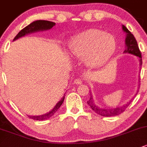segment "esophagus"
<instances>
[{"label":"esophagus","instance_id":"1","mask_svg":"<svg viewBox=\"0 0 147 147\" xmlns=\"http://www.w3.org/2000/svg\"><path fill=\"white\" fill-rule=\"evenodd\" d=\"M82 83V79H80V78H77L74 80V84H81Z\"/></svg>","mask_w":147,"mask_h":147}]
</instances>
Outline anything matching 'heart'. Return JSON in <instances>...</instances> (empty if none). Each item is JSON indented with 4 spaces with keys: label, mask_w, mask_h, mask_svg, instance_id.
Listing matches in <instances>:
<instances>
[{
    "label": "heart",
    "mask_w": 147,
    "mask_h": 147,
    "mask_svg": "<svg viewBox=\"0 0 147 147\" xmlns=\"http://www.w3.org/2000/svg\"><path fill=\"white\" fill-rule=\"evenodd\" d=\"M69 51L77 58L84 57L85 63L91 67L105 63L116 49V40L112 34L100 29H90L74 36L68 42Z\"/></svg>",
    "instance_id": "heart-1"
}]
</instances>
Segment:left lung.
<instances>
[{
	"label": "left lung",
	"mask_w": 147,
	"mask_h": 147,
	"mask_svg": "<svg viewBox=\"0 0 147 147\" xmlns=\"http://www.w3.org/2000/svg\"><path fill=\"white\" fill-rule=\"evenodd\" d=\"M123 29L125 32H126V38H125V45H126V47L125 50H124V53H128L132 54V55H136L139 58V61H140V65H142V53L138 46L137 42L136 40L135 37L131 34V32L125 27L124 25H123ZM90 93V92H89ZM88 105L90 106L91 108L97 114L102 115L104 117H110V116H115L121 114L124 110L126 109V107L129 105V103H127L125 105L122 106L120 107H116V108H112V109H103L100 108L97 106H96L94 103L93 100H92V97H90L89 101L87 102Z\"/></svg>",
	"instance_id": "obj_1"
}]
</instances>
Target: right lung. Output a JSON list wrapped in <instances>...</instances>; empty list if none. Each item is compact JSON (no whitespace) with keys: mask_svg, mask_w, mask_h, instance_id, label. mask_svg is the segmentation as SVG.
Listing matches in <instances>:
<instances>
[{"mask_svg":"<svg viewBox=\"0 0 147 147\" xmlns=\"http://www.w3.org/2000/svg\"><path fill=\"white\" fill-rule=\"evenodd\" d=\"M55 25V23L53 22H49V21H45V20H38L35 21V22L31 23L30 24H29L28 26H26V27L24 28L23 29L19 32L18 33L17 35L14 37L13 40H16L17 39H19V37H22L23 36H24L25 34H27L29 33L34 32H37V31H42V30H47V29H51L53 26H54ZM64 98L65 97H63L59 102L56 104V105L55 106L53 110L50 112H49L47 114L42 115H40V116H28L29 118H32L33 120H36V121H43V120H47L48 118H50V117H52L57 112V110L60 108L61 105L63 104L64 101Z\"/></svg>","mask_w":147,"mask_h":147,"instance_id":"1","label":"right lung"}]
</instances>
